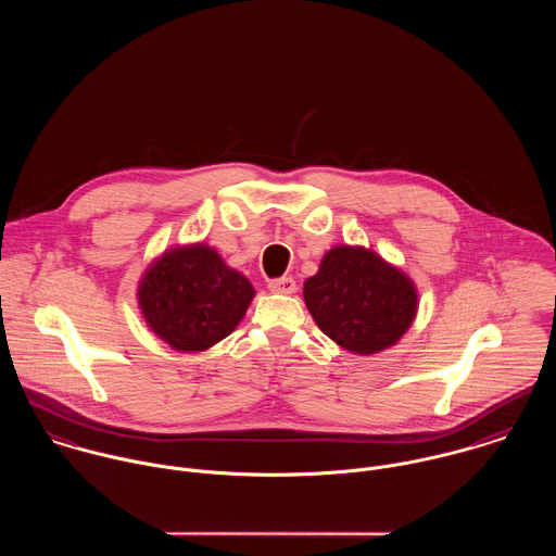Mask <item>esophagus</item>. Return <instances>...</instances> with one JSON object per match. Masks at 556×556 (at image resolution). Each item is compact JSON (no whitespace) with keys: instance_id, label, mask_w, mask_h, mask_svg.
<instances>
[{"instance_id":"1","label":"esophagus","mask_w":556,"mask_h":556,"mask_svg":"<svg viewBox=\"0 0 556 556\" xmlns=\"http://www.w3.org/2000/svg\"><path fill=\"white\" fill-rule=\"evenodd\" d=\"M269 291H274V293H282V295H291V293H295V289H298V285H295V280L291 278V276H282V278H274V280H269Z\"/></svg>"}]
</instances>
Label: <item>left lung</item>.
I'll use <instances>...</instances> for the list:
<instances>
[{
    "label": "left lung",
    "mask_w": 556,
    "mask_h": 556,
    "mask_svg": "<svg viewBox=\"0 0 556 556\" xmlns=\"http://www.w3.org/2000/svg\"><path fill=\"white\" fill-rule=\"evenodd\" d=\"M304 300L318 329L342 349L372 355L408 329L417 313L413 282L364 248L338 245L323 256Z\"/></svg>",
    "instance_id": "8db88e82"
}]
</instances>
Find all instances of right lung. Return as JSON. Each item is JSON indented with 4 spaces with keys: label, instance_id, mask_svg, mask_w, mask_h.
<instances>
[{
    "label": "right lung",
    "instance_id": "obj_1",
    "mask_svg": "<svg viewBox=\"0 0 556 556\" xmlns=\"http://www.w3.org/2000/svg\"><path fill=\"white\" fill-rule=\"evenodd\" d=\"M254 298L252 285L216 250L166 252L143 276L139 304L150 327L177 351H205L227 338Z\"/></svg>",
    "mask_w": 556,
    "mask_h": 556
}]
</instances>
